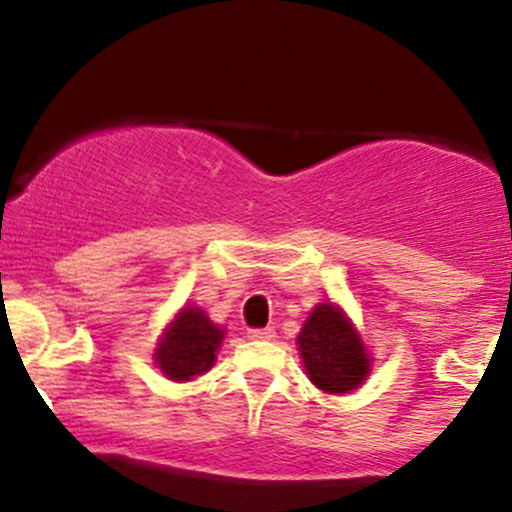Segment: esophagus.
<instances>
[{
	"mask_svg": "<svg viewBox=\"0 0 512 512\" xmlns=\"http://www.w3.org/2000/svg\"><path fill=\"white\" fill-rule=\"evenodd\" d=\"M276 337V332L272 327H264V330H250V339H255V342H272Z\"/></svg>",
	"mask_w": 512,
	"mask_h": 512,
	"instance_id": "esophagus-1",
	"label": "esophagus"
}]
</instances>
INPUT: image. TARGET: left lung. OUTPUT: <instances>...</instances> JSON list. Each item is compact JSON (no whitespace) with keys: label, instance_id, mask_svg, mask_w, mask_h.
Listing matches in <instances>:
<instances>
[{"label":"left lung","instance_id":"obj_1","mask_svg":"<svg viewBox=\"0 0 512 512\" xmlns=\"http://www.w3.org/2000/svg\"><path fill=\"white\" fill-rule=\"evenodd\" d=\"M298 349L308 378L330 395L354 392L373 363L354 322L334 303L315 305L298 334Z\"/></svg>","mask_w":512,"mask_h":512}]
</instances>
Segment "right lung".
<instances>
[{"instance_id":"1","label":"right lung","mask_w":512,"mask_h":512,"mask_svg":"<svg viewBox=\"0 0 512 512\" xmlns=\"http://www.w3.org/2000/svg\"><path fill=\"white\" fill-rule=\"evenodd\" d=\"M219 325L209 320L202 308H182L163 332L156 349V363L163 375L178 383L197 378L214 366L216 351L223 342Z\"/></svg>"}]
</instances>
